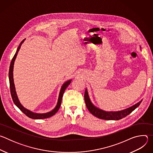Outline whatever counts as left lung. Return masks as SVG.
<instances>
[{"label": "left lung", "instance_id": "1", "mask_svg": "<svg viewBox=\"0 0 153 153\" xmlns=\"http://www.w3.org/2000/svg\"><path fill=\"white\" fill-rule=\"evenodd\" d=\"M84 98H85V104L86 105L87 108H88V110H89V111L93 116H94L99 119H103V120H120L123 117H125L128 114H129L131 113H132V111H133L136 108H137L140 105V103L142 101V100L140 101L136 105L132 106L131 107H129L124 110L116 111V112H106V111L100 110V109L96 108L92 104V103L91 102L90 99L89 98L88 92H87V90H85Z\"/></svg>", "mask_w": 153, "mask_h": 153}]
</instances>
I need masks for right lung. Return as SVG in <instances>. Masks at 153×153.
<instances>
[{
    "mask_svg": "<svg viewBox=\"0 0 153 153\" xmlns=\"http://www.w3.org/2000/svg\"><path fill=\"white\" fill-rule=\"evenodd\" d=\"M25 40V39H24L20 43L19 46L17 48V50L16 52V54H14V57L12 59V60L11 62V64L10 66V70H9V80H10V92H11V95L13 100V102L14 103V104L20 109V111H22L27 116H28V117L31 118V119H46V118H48L50 117L51 116H53V115H54L59 110V109L60 106L61 105V102H62V99L63 97V94L65 92V89H66L68 86L71 83V80L67 81V82H65L63 86H62L61 90H60V92L59 94V99H58V102L56 106V108L54 109V110L49 113H44V114H37V113H34L31 111H30V110H27V109L25 108L22 105L17 98L16 93V90H15V86H14V80H13V65H14V60L16 59V57L17 55V53L20 48V46L22 45V43L24 42V41Z\"/></svg>",
    "mask_w": 153,
    "mask_h": 153,
    "instance_id": "obj_1",
    "label": "right lung"
}]
</instances>
